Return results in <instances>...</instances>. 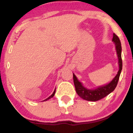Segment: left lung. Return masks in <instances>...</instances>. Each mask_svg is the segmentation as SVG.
I'll return each mask as SVG.
<instances>
[{"label":"left lung","instance_id":"left-lung-1","mask_svg":"<svg viewBox=\"0 0 133 133\" xmlns=\"http://www.w3.org/2000/svg\"><path fill=\"white\" fill-rule=\"evenodd\" d=\"M112 41L115 44L116 50L118 57V63H119V71L117 72L116 76L114 77L111 81L108 83V84L104 86H99L95 89H88L84 88L81 82H79L75 74L73 73V81H74V86H75L76 91L77 94L80 96L83 99L89 101H97L101 99L104 98L109 94L111 92L115 89L116 87L117 82H118L120 74L121 72L122 68H123V62L121 59V44L120 40L115 34H113V38Z\"/></svg>","mask_w":133,"mask_h":133}]
</instances>
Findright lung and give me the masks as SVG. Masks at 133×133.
<instances>
[{"mask_svg": "<svg viewBox=\"0 0 133 133\" xmlns=\"http://www.w3.org/2000/svg\"><path fill=\"white\" fill-rule=\"evenodd\" d=\"M55 92H56V89H55V90H54V92H53V93H52V95H51V96H49V97H48V98L45 99V100H44V101H47V100L49 99H51V97H53V96H54V94H55Z\"/></svg>", "mask_w": 133, "mask_h": 133, "instance_id": "add662e5", "label": "right lung"}]
</instances>
